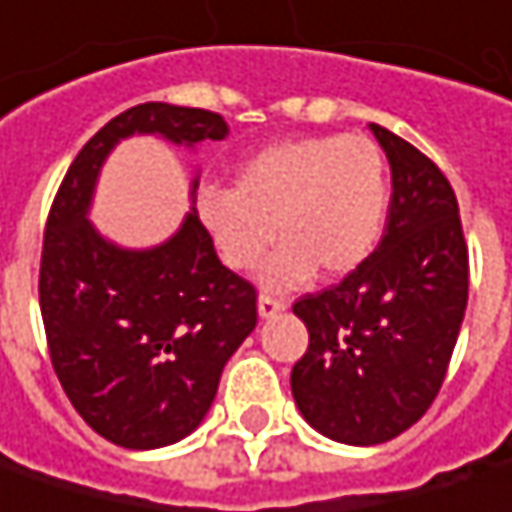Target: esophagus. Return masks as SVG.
I'll use <instances>...</instances> for the list:
<instances>
[{
    "mask_svg": "<svg viewBox=\"0 0 512 512\" xmlns=\"http://www.w3.org/2000/svg\"><path fill=\"white\" fill-rule=\"evenodd\" d=\"M257 310H260V316L263 318H272V316H278L281 310H286V301L284 298L269 295V292H260V298H257Z\"/></svg>",
    "mask_w": 512,
    "mask_h": 512,
    "instance_id": "1",
    "label": "esophagus"
}]
</instances>
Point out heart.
<instances>
[{"label":"heart","mask_w":512,"mask_h":512,"mask_svg":"<svg viewBox=\"0 0 512 512\" xmlns=\"http://www.w3.org/2000/svg\"><path fill=\"white\" fill-rule=\"evenodd\" d=\"M388 165L368 136H307L260 147L231 188L199 196V220L231 269H255L278 237L266 281L292 284L313 269L345 275L374 252L388 217Z\"/></svg>","instance_id":"b5f03b06"}]
</instances>
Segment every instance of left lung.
Returning <instances> with one entry per match:
<instances>
[{
	"label": "left lung",
	"instance_id": "8db88e82",
	"mask_svg": "<svg viewBox=\"0 0 512 512\" xmlns=\"http://www.w3.org/2000/svg\"><path fill=\"white\" fill-rule=\"evenodd\" d=\"M371 130L394 179L385 234L339 284L292 304L310 330L292 397L313 429L350 446L397 437L435 403L469 295L449 179L406 138L379 124Z\"/></svg>",
	"mask_w": 512,
	"mask_h": 512
}]
</instances>
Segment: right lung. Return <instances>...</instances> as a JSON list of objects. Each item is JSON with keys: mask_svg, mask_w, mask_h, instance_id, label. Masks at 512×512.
Wrapping results in <instances>:
<instances>
[{"mask_svg": "<svg viewBox=\"0 0 512 512\" xmlns=\"http://www.w3.org/2000/svg\"><path fill=\"white\" fill-rule=\"evenodd\" d=\"M133 133L202 144L226 138L228 124L211 109L150 101L83 144L48 211L40 313L51 368L77 414L124 449H156L202 423L228 356L255 330L257 289L220 263L196 214L150 252L95 234L86 220L95 176Z\"/></svg>", "mask_w": 512, "mask_h": 512, "instance_id": "1", "label": "right lung"}]
</instances>
